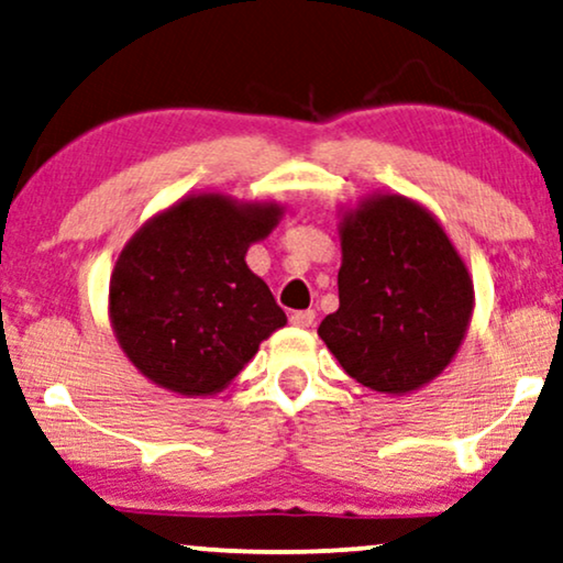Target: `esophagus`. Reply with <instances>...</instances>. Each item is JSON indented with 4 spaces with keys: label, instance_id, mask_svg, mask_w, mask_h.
I'll return each instance as SVG.
<instances>
[{
    "label": "esophagus",
    "instance_id": "1",
    "mask_svg": "<svg viewBox=\"0 0 563 563\" xmlns=\"http://www.w3.org/2000/svg\"><path fill=\"white\" fill-rule=\"evenodd\" d=\"M312 320H316V312H312V310H297V312H291V316H289V323L297 325V328H310Z\"/></svg>",
    "mask_w": 563,
    "mask_h": 563
}]
</instances>
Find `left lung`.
Here are the masks:
<instances>
[{"label": "left lung", "instance_id": "obj_1", "mask_svg": "<svg viewBox=\"0 0 563 563\" xmlns=\"http://www.w3.org/2000/svg\"><path fill=\"white\" fill-rule=\"evenodd\" d=\"M339 310L318 333L356 383L408 393L455 356L473 282L437 219L404 196H379L341 224Z\"/></svg>", "mask_w": 563, "mask_h": 563}]
</instances>
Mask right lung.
I'll return each mask as SVG.
<instances>
[{
	"mask_svg": "<svg viewBox=\"0 0 563 563\" xmlns=\"http://www.w3.org/2000/svg\"><path fill=\"white\" fill-rule=\"evenodd\" d=\"M279 207L191 196L129 240L111 276L115 339L152 383L184 396L222 390L287 316L245 264Z\"/></svg>",
	"mask_w": 563,
	"mask_h": 563,
	"instance_id": "1",
	"label": "right lung"
}]
</instances>
